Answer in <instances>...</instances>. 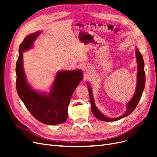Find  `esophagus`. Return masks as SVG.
<instances>
[{"mask_svg":"<svg viewBox=\"0 0 157 157\" xmlns=\"http://www.w3.org/2000/svg\"><path fill=\"white\" fill-rule=\"evenodd\" d=\"M82 71H83L84 73L88 74L89 73H90V71H91V67H90L88 65L84 66V67H82Z\"/></svg>","mask_w":157,"mask_h":157,"instance_id":"esophagus-1","label":"esophagus"}]
</instances>
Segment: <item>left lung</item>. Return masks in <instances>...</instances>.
I'll return each instance as SVG.
<instances>
[{
    "label": "left lung",
    "instance_id": "1",
    "mask_svg": "<svg viewBox=\"0 0 157 157\" xmlns=\"http://www.w3.org/2000/svg\"><path fill=\"white\" fill-rule=\"evenodd\" d=\"M136 58L137 61V84H136V88L135 90V93L133 96L132 98L130 99V101L126 104V110L125 113L120 117H118L117 118H109L105 116L99 110L98 107H96V104H95L94 99L93 98V94H92V89L90 84L87 82V86L89 91V96H90V103H91V109L92 112L94 117L97 118L98 119L102 121H106V122H112V121H116L121 119V118H124L133 112L136 107H137V104H138L140 99L143 94L144 90L145 88V74L144 71V61L143 59V56H142L139 49L136 48Z\"/></svg>",
    "mask_w": 157,
    "mask_h": 157
}]
</instances>
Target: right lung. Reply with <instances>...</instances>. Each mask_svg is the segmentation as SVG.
<instances>
[{"label":"right lung","instance_id":"add662e5","mask_svg":"<svg viewBox=\"0 0 157 157\" xmlns=\"http://www.w3.org/2000/svg\"><path fill=\"white\" fill-rule=\"evenodd\" d=\"M41 31L27 36L19 47L16 62V90L26 108L36 120L45 124L56 125L65 122L71 96L83 78L80 69L57 72L48 94L33 88L27 82L23 69V52L31 49Z\"/></svg>","mask_w":157,"mask_h":157}]
</instances>
